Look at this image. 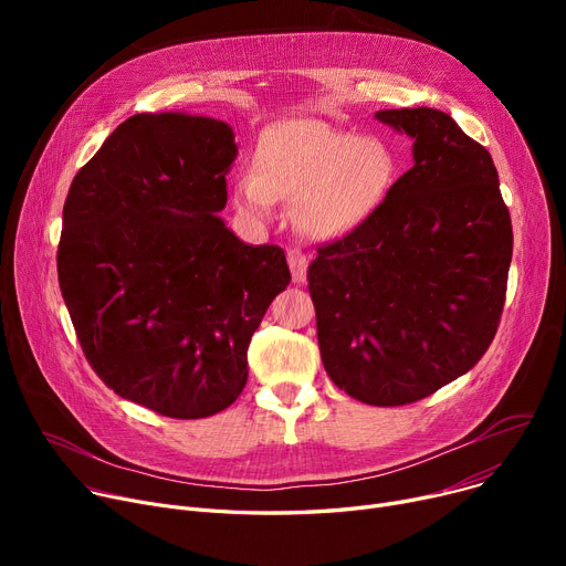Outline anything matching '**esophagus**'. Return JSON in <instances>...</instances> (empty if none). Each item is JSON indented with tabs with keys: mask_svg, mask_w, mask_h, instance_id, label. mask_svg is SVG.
I'll return each mask as SVG.
<instances>
[{
	"mask_svg": "<svg viewBox=\"0 0 566 566\" xmlns=\"http://www.w3.org/2000/svg\"><path fill=\"white\" fill-rule=\"evenodd\" d=\"M286 259H289V265H291V275H293V282L295 284H303L307 280V254L301 250V248H289L286 250Z\"/></svg>",
	"mask_w": 566,
	"mask_h": 566,
	"instance_id": "esophagus-1",
	"label": "esophagus"
}]
</instances>
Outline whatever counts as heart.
<instances>
[{"mask_svg": "<svg viewBox=\"0 0 566 566\" xmlns=\"http://www.w3.org/2000/svg\"><path fill=\"white\" fill-rule=\"evenodd\" d=\"M254 171L233 178L238 211L254 220L291 201V220L305 235L331 241L363 224L395 181V158L376 137H353L316 118H289L265 128Z\"/></svg>", "mask_w": 566, "mask_h": 566, "instance_id": "heart-1", "label": "heart"}]
</instances>
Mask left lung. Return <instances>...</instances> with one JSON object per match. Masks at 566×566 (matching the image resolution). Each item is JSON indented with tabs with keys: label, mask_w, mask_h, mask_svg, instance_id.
<instances>
[{
	"label": "left lung",
	"mask_w": 566,
	"mask_h": 566,
	"mask_svg": "<svg viewBox=\"0 0 566 566\" xmlns=\"http://www.w3.org/2000/svg\"><path fill=\"white\" fill-rule=\"evenodd\" d=\"M415 165L363 222L318 245L310 295L325 371L369 406L420 401L489 350L514 250L486 148L431 107L376 112Z\"/></svg>",
	"instance_id": "left-lung-1"
}]
</instances>
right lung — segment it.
<instances>
[{"mask_svg":"<svg viewBox=\"0 0 566 566\" xmlns=\"http://www.w3.org/2000/svg\"><path fill=\"white\" fill-rule=\"evenodd\" d=\"M238 154L224 122L135 114L73 178L56 273L84 358L118 397L174 420L229 408L248 346L291 282L284 250L218 218Z\"/></svg>","mask_w":566,"mask_h":566,"instance_id":"1","label":"right lung"}]
</instances>
